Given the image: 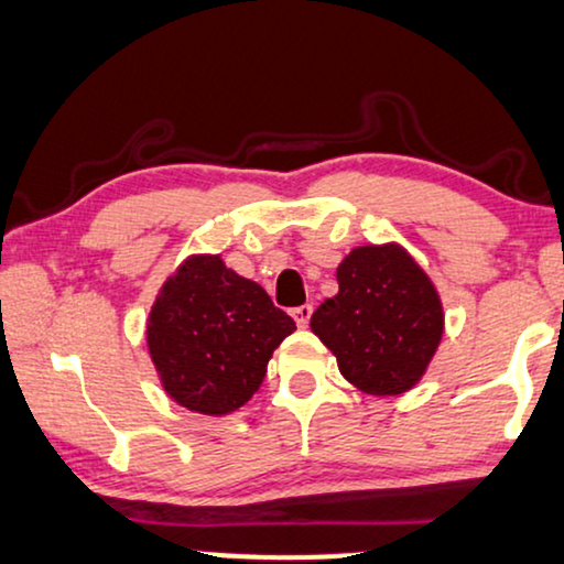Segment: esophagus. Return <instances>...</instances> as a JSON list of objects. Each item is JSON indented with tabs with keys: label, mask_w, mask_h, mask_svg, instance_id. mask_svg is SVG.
I'll list each match as a JSON object with an SVG mask.
<instances>
[{
	"label": "esophagus",
	"mask_w": 564,
	"mask_h": 564,
	"mask_svg": "<svg viewBox=\"0 0 564 564\" xmlns=\"http://www.w3.org/2000/svg\"><path fill=\"white\" fill-rule=\"evenodd\" d=\"M311 313H313V305H297V308H292V318H295V324L300 326V328H305L308 326V321H311Z\"/></svg>",
	"instance_id": "34e87169"
}]
</instances>
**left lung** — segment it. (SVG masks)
Returning <instances> with one entry per match:
<instances>
[{
  "label": "left lung",
  "mask_w": 564,
  "mask_h": 564,
  "mask_svg": "<svg viewBox=\"0 0 564 564\" xmlns=\"http://www.w3.org/2000/svg\"><path fill=\"white\" fill-rule=\"evenodd\" d=\"M339 292L311 316L341 376L372 397H399L425 376L443 339V303L399 243L357 246L336 269Z\"/></svg>",
  "instance_id": "1"
}]
</instances>
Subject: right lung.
<instances>
[{
	"mask_svg": "<svg viewBox=\"0 0 564 564\" xmlns=\"http://www.w3.org/2000/svg\"><path fill=\"white\" fill-rule=\"evenodd\" d=\"M295 332L261 284L219 256H188L160 288L148 318V347L175 404L223 416L259 391L269 357Z\"/></svg>",
	"mask_w": 564,
	"mask_h": 564,
	"instance_id": "1",
	"label": "right lung"
}]
</instances>
